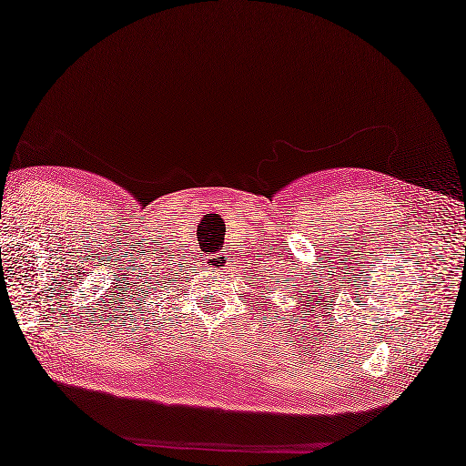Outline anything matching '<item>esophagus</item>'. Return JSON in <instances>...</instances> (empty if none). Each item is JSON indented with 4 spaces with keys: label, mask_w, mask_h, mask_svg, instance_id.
<instances>
[{
    "label": "esophagus",
    "mask_w": 466,
    "mask_h": 466,
    "mask_svg": "<svg viewBox=\"0 0 466 466\" xmlns=\"http://www.w3.org/2000/svg\"><path fill=\"white\" fill-rule=\"evenodd\" d=\"M204 262L208 268L212 270H224L230 266V256H228V252H218V254H210V256H204Z\"/></svg>",
    "instance_id": "obj_1"
}]
</instances>
